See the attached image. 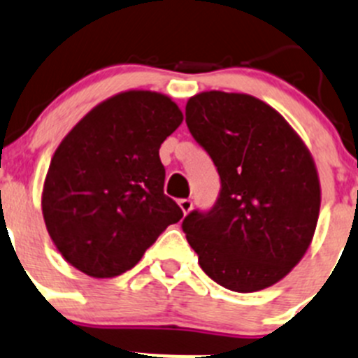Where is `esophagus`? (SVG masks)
Here are the masks:
<instances>
[{"mask_svg": "<svg viewBox=\"0 0 358 358\" xmlns=\"http://www.w3.org/2000/svg\"><path fill=\"white\" fill-rule=\"evenodd\" d=\"M179 207H181L182 213L188 214L189 210L193 209V202L189 199H181V200H179Z\"/></svg>", "mask_w": 358, "mask_h": 358, "instance_id": "obj_1", "label": "esophagus"}]
</instances>
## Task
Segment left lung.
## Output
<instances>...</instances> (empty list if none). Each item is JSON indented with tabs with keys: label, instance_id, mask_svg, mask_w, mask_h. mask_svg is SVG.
<instances>
[{
	"label": "left lung",
	"instance_id": "1",
	"mask_svg": "<svg viewBox=\"0 0 358 358\" xmlns=\"http://www.w3.org/2000/svg\"><path fill=\"white\" fill-rule=\"evenodd\" d=\"M186 124L221 179L216 206L182 221L202 271L239 294L281 281L308 251L318 223V170L275 108L244 93L203 91Z\"/></svg>",
	"mask_w": 358,
	"mask_h": 358
}]
</instances>
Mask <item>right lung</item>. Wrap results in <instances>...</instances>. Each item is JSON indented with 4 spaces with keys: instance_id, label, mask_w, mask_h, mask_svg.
<instances>
[{
    "instance_id": "obj_1",
    "label": "right lung",
    "mask_w": 358,
    "mask_h": 358,
    "mask_svg": "<svg viewBox=\"0 0 358 358\" xmlns=\"http://www.w3.org/2000/svg\"><path fill=\"white\" fill-rule=\"evenodd\" d=\"M182 122L176 101L130 90L91 108L61 141L42 192L47 232L61 257L91 278L141 262L181 207L163 193L159 145Z\"/></svg>"
}]
</instances>
